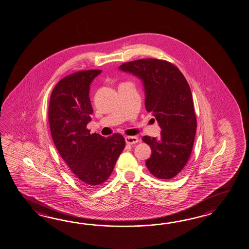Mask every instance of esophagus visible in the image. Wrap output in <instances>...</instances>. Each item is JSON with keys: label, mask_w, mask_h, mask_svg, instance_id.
Wrapping results in <instances>:
<instances>
[{"label": "esophagus", "mask_w": 249, "mask_h": 249, "mask_svg": "<svg viewBox=\"0 0 249 249\" xmlns=\"http://www.w3.org/2000/svg\"><path fill=\"white\" fill-rule=\"evenodd\" d=\"M125 141L127 145H133L139 142V139L137 137H126Z\"/></svg>", "instance_id": "obj_1"}]
</instances>
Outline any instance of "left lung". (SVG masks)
Returning a JSON list of instances; mask_svg holds the SVG:
<instances>
[{"label": "left lung", "instance_id": "1", "mask_svg": "<svg viewBox=\"0 0 249 249\" xmlns=\"http://www.w3.org/2000/svg\"><path fill=\"white\" fill-rule=\"evenodd\" d=\"M120 69L143 81L146 109L162 128L159 140L142 138L152 150L146 167L158 179H172L187 164L196 134L197 120L189 84L168 61L139 59L122 64Z\"/></svg>", "mask_w": 249, "mask_h": 249}]
</instances>
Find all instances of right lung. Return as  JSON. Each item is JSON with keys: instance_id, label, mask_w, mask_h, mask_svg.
Instances as JSON below:
<instances>
[{"instance_id": "add662e5", "label": "right lung", "mask_w": 249, "mask_h": 249, "mask_svg": "<svg viewBox=\"0 0 249 249\" xmlns=\"http://www.w3.org/2000/svg\"><path fill=\"white\" fill-rule=\"evenodd\" d=\"M101 72L83 70L67 75L56 84L49 100V127L55 147L73 175L88 187L109 178L125 147L121 134L103 138L86 127L93 111L90 85Z\"/></svg>"}]
</instances>
